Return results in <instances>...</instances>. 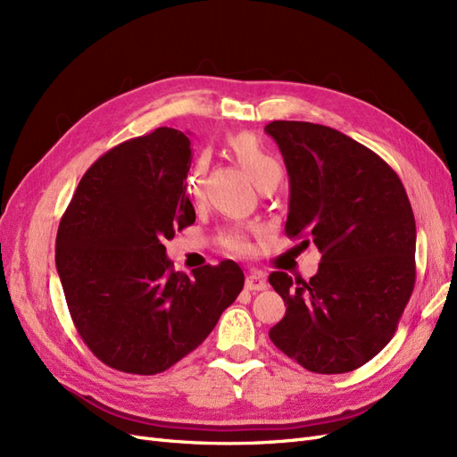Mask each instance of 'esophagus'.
<instances>
[{
	"instance_id": "obj_1",
	"label": "esophagus",
	"mask_w": 457,
	"mask_h": 457,
	"mask_svg": "<svg viewBox=\"0 0 457 457\" xmlns=\"http://www.w3.org/2000/svg\"><path fill=\"white\" fill-rule=\"evenodd\" d=\"M245 287L250 289V292H261V289H267L265 276H262V272H259V270H252L245 276Z\"/></svg>"
}]
</instances>
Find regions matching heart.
I'll return each mask as SVG.
<instances>
[{"instance_id": "b5f03b06", "label": "heart", "mask_w": 457, "mask_h": 457, "mask_svg": "<svg viewBox=\"0 0 457 457\" xmlns=\"http://www.w3.org/2000/svg\"><path fill=\"white\" fill-rule=\"evenodd\" d=\"M230 148L234 154L240 160V163L250 173L252 181L259 190L262 188H276L282 181V163L276 160L270 152L261 145L255 135L252 133H240L230 139ZM210 168V158L207 154H202L195 168H192L188 179H187V192L192 200L202 198L204 190V177ZM220 244H223L225 250L234 253H245L250 252V238H247V232L244 228H228L220 234Z\"/></svg>"}]
</instances>
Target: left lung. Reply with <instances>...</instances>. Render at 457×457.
Listing matches in <instances>:
<instances>
[{
  "label": "left lung",
  "instance_id": "8db88e82",
  "mask_svg": "<svg viewBox=\"0 0 457 457\" xmlns=\"http://www.w3.org/2000/svg\"><path fill=\"white\" fill-rule=\"evenodd\" d=\"M265 131L289 177L286 234L322 253L309 282L269 276L286 303L269 337L309 371H353L391 341L413 292L416 219L404 185L337 129L276 120Z\"/></svg>",
  "mask_w": 457,
  "mask_h": 457
}]
</instances>
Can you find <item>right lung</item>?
<instances>
[{"label":"right lung","mask_w":457,"mask_h":457,"mask_svg":"<svg viewBox=\"0 0 457 457\" xmlns=\"http://www.w3.org/2000/svg\"><path fill=\"white\" fill-rule=\"evenodd\" d=\"M183 131L158 128L96 160L57 232L54 262L78 334L106 366L165 371L212 334L244 287L234 261L175 272L165 240L196 220Z\"/></svg>","instance_id":"1"}]
</instances>
